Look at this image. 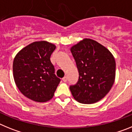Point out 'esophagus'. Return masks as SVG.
I'll list each match as a JSON object with an SVG mask.
<instances>
[{
  "instance_id": "esophagus-1",
  "label": "esophagus",
  "mask_w": 132,
  "mask_h": 132,
  "mask_svg": "<svg viewBox=\"0 0 132 132\" xmlns=\"http://www.w3.org/2000/svg\"><path fill=\"white\" fill-rule=\"evenodd\" d=\"M62 80L64 82H66L67 81V77H64L62 79Z\"/></svg>"
}]
</instances>
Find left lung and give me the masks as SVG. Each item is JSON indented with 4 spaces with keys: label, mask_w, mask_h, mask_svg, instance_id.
<instances>
[{
    "label": "left lung",
    "mask_w": 132,
    "mask_h": 132,
    "mask_svg": "<svg viewBox=\"0 0 132 132\" xmlns=\"http://www.w3.org/2000/svg\"><path fill=\"white\" fill-rule=\"evenodd\" d=\"M71 52L79 71L76 85L70 86L73 98L82 104H93L109 93L115 80L116 62L111 52L91 39L72 46Z\"/></svg>",
    "instance_id": "obj_1"
}]
</instances>
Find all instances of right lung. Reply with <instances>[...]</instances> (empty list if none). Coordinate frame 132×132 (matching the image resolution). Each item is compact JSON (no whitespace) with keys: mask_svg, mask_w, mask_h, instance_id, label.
<instances>
[{"mask_svg":"<svg viewBox=\"0 0 132 132\" xmlns=\"http://www.w3.org/2000/svg\"><path fill=\"white\" fill-rule=\"evenodd\" d=\"M56 48L46 41L35 42L21 50L13 61V75L20 91L35 102L53 97L61 79L55 75L50 57Z\"/></svg>","mask_w":132,"mask_h":132,"instance_id":"right-lung-1","label":"right lung"}]
</instances>
